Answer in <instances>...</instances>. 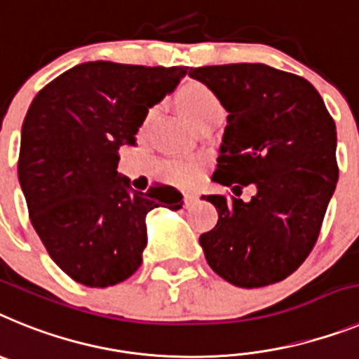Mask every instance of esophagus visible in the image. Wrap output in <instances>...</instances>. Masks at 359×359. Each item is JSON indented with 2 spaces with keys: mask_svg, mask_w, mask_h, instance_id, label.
I'll use <instances>...</instances> for the list:
<instances>
[{
  "mask_svg": "<svg viewBox=\"0 0 359 359\" xmlns=\"http://www.w3.org/2000/svg\"><path fill=\"white\" fill-rule=\"evenodd\" d=\"M197 201H198L197 193H186V195H184V205H186V208L193 205Z\"/></svg>",
  "mask_w": 359,
  "mask_h": 359,
  "instance_id": "obj_1",
  "label": "esophagus"
}]
</instances>
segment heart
Listing matches in <instances>:
<instances>
[{
	"mask_svg": "<svg viewBox=\"0 0 359 359\" xmlns=\"http://www.w3.org/2000/svg\"><path fill=\"white\" fill-rule=\"evenodd\" d=\"M177 104H179L180 111L186 119L191 124H195L197 121H201L205 115L215 114V111H224L222 110V102L218 99L217 93L205 86L204 83H198V81H188L186 85H182L177 92ZM155 108L146 114V123L154 119ZM198 161H182L171 164L170 173L171 177L179 182H191L198 173Z\"/></svg>",
	"mask_w": 359,
	"mask_h": 359,
	"instance_id": "heart-1",
	"label": "heart"
}]
</instances>
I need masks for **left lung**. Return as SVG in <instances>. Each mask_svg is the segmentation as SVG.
<instances>
[{"instance_id":"1","label":"left lung","mask_w":359,"mask_h":359,"mask_svg":"<svg viewBox=\"0 0 359 359\" xmlns=\"http://www.w3.org/2000/svg\"><path fill=\"white\" fill-rule=\"evenodd\" d=\"M226 108L211 180L252 201L202 195L218 220L198 242L211 269L236 287L287 278L304 264L338 182L336 124L309 81L262 63L191 68Z\"/></svg>"}]
</instances>
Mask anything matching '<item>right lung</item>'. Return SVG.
<instances>
[{
    "instance_id": "add662e5",
    "label": "right lung",
    "mask_w": 359,
    "mask_h": 359,
    "mask_svg": "<svg viewBox=\"0 0 359 359\" xmlns=\"http://www.w3.org/2000/svg\"><path fill=\"white\" fill-rule=\"evenodd\" d=\"M188 67L90 61L37 93L21 128L18 177L30 222L52 260L76 282L110 287L142 262L146 215L182 208V193L157 184L135 191L117 171L121 146Z\"/></svg>"
}]
</instances>
